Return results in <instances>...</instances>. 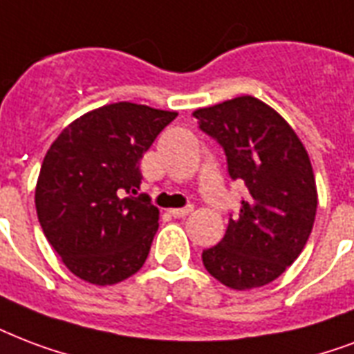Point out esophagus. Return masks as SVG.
Masks as SVG:
<instances>
[{"label":"esophagus","instance_id":"obj_1","mask_svg":"<svg viewBox=\"0 0 354 354\" xmlns=\"http://www.w3.org/2000/svg\"><path fill=\"white\" fill-rule=\"evenodd\" d=\"M189 213H193V206H189V207H174V209H171V215H172V217H176V219L187 217Z\"/></svg>","mask_w":354,"mask_h":354}]
</instances>
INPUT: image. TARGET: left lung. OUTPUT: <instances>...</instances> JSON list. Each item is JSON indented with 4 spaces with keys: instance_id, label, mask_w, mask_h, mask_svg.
<instances>
[{
    "instance_id": "1",
    "label": "left lung",
    "mask_w": 354,
    "mask_h": 354,
    "mask_svg": "<svg viewBox=\"0 0 354 354\" xmlns=\"http://www.w3.org/2000/svg\"><path fill=\"white\" fill-rule=\"evenodd\" d=\"M193 115L225 148L230 176L249 189L225 237L202 252L204 267L232 290L269 284L303 252L314 226L317 187L308 152L286 118L250 94Z\"/></svg>"
}]
</instances>
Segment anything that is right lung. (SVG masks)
<instances>
[{"mask_svg": "<svg viewBox=\"0 0 354 354\" xmlns=\"http://www.w3.org/2000/svg\"><path fill=\"white\" fill-rule=\"evenodd\" d=\"M176 111L117 102L81 115L51 142L35 187L46 239L70 273L113 286L142 267L159 209L141 185L139 161Z\"/></svg>", "mask_w": 354, "mask_h": 354, "instance_id": "obj_1", "label": "right lung"}]
</instances>
